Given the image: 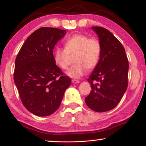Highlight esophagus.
Here are the masks:
<instances>
[{
    "label": "esophagus",
    "mask_w": 146,
    "mask_h": 146,
    "mask_svg": "<svg viewBox=\"0 0 146 146\" xmlns=\"http://www.w3.org/2000/svg\"><path fill=\"white\" fill-rule=\"evenodd\" d=\"M72 82L74 83V84H78V83H79V80L73 79V80H72Z\"/></svg>",
    "instance_id": "obj_1"
}]
</instances>
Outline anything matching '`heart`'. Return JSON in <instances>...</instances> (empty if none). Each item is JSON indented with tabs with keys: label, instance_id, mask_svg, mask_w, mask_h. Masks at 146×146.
Listing matches in <instances>:
<instances>
[{
	"label": "heart",
	"instance_id": "heart-1",
	"mask_svg": "<svg viewBox=\"0 0 146 146\" xmlns=\"http://www.w3.org/2000/svg\"><path fill=\"white\" fill-rule=\"evenodd\" d=\"M65 48H57L54 51L55 62L62 69H67L75 56V64L67 74L72 78H80L86 69L91 70L98 65L101 53V45L98 39L90 38L84 34H75L66 41Z\"/></svg>",
	"mask_w": 146,
	"mask_h": 146
}]
</instances>
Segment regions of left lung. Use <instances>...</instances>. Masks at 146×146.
Listing matches in <instances>:
<instances>
[{
    "instance_id": "8db88e82",
    "label": "left lung",
    "mask_w": 146,
    "mask_h": 146,
    "mask_svg": "<svg viewBox=\"0 0 146 146\" xmlns=\"http://www.w3.org/2000/svg\"><path fill=\"white\" fill-rule=\"evenodd\" d=\"M101 45L98 65L88 78L92 90L85 98L92 110L103 112L115 108L128 86L129 62L123 46L107 29L92 27Z\"/></svg>"
}]
</instances>
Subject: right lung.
Wrapping results in <instances>:
<instances>
[{
    "label": "right lung",
    "instance_id": "1",
    "mask_svg": "<svg viewBox=\"0 0 146 146\" xmlns=\"http://www.w3.org/2000/svg\"><path fill=\"white\" fill-rule=\"evenodd\" d=\"M66 34L41 27L30 35L15 59L13 79L23 105L32 114L47 116L60 105L71 78L56 65L53 48Z\"/></svg>",
    "mask_w": 146,
    "mask_h": 146
}]
</instances>
